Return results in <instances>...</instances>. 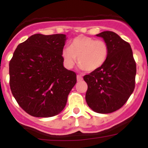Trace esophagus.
Returning <instances> with one entry per match:
<instances>
[{
  "mask_svg": "<svg viewBox=\"0 0 148 148\" xmlns=\"http://www.w3.org/2000/svg\"><path fill=\"white\" fill-rule=\"evenodd\" d=\"M82 79H83V78H82V75H77V81H78V82H80V81H82Z\"/></svg>",
  "mask_w": 148,
  "mask_h": 148,
  "instance_id": "obj_1",
  "label": "esophagus"
}]
</instances>
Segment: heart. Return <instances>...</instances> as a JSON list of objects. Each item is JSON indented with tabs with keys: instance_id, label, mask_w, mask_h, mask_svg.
<instances>
[{
	"instance_id": "obj_1",
	"label": "heart",
	"mask_w": 148,
	"mask_h": 148,
	"mask_svg": "<svg viewBox=\"0 0 148 148\" xmlns=\"http://www.w3.org/2000/svg\"><path fill=\"white\" fill-rule=\"evenodd\" d=\"M65 66L72 68L78 58V64L88 73L95 71L103 66L109 55V46L103 40L80 35L70 42V47L63 49Z\"/></svg>"
}]
</instances>
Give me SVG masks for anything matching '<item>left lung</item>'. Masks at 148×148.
<instances>
[{"instance_id": "8db88e82", "label": "left lung", "mask_w": 148, "mask_h": 148, "mask_svg": "<svg viewBox=\"0 0 148 148\" xmlns=\"http://www.w3.org/2000/svg\"><path fill=\"white\" fill-rule=\"evenodd\" d=\"M109 46L108 58L101 67L84 76L87 84L86 101L93 111L110 113L118 110L135 88L136 64L130 44L111 31L96 35Z\"/></svg>"}]
</instances>
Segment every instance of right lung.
Masks as SVG:
<instances>
[{"label": "right lung", "instance_id": "obj_1", "mask_svg": "<svg viewBox=\"0 0 148 148\" xmlns=\"http://www.w3.org/2000/svg\"><path fill=\"white\" fill-rule=\"evenodd\" d=\"M64 34H35L17 47L10 61V86L18 104L35 117H52L66 106L76 84L63 66Z\"/></svg>", "mask_w": 148, "mask_h": 148}]
</instances>
